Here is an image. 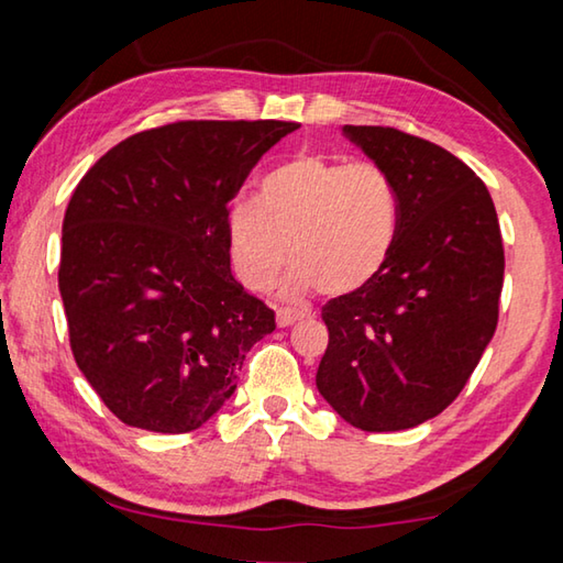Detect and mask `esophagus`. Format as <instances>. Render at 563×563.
Listing matches in <instances>:
<instances>
[{"mask_svg": "<svg viewBox=\"0 0 563 563\" xmlns=\"http://www.w3.org/2000/svg\"><path fill=\"white\" fill-rule=\"evenodd\" d=\"M305 312L302 310H290V308H280L275 312V320H278V328H290L295 322L302 320Z\"/></svg>", "mask_w": 563, "mask_h": 563, "instance_id": "obj_1", "label": "esophagus"}]
</instances>
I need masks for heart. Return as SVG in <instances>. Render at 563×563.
Segmentation results:
<instances>
[{
  "instance_id": "heart-1",
  "label": "heart",
  "mask_w": 563,
  "mask_h": 563,
  "mask_svg": "<svg viewBox=\"0 0 563 563\" xmlns=\"http://www.w3.org/2000/svg\"><path fill=\"white\" fill-rule=\"evenodd\" d=\"M228 233L247 288L271 285L290 258L285 292L342 298L373 283L393 255L399 190L369 161L302 154L268 174L261 198L233 203Z\"/></svg>"
}]
</instances>
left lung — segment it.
Returning a JSON list of instances; mask_svg holds the SVG:
<instances>
[{
	"instance_id": "obj_1",
	"label": "left lung",
	"mask_w": 563,
	"mask_h": 563,
	"mask_svg": "<svg viewBox=\"0 0 563 563\" xmlns=\"http://www.w3.org/2000/svg\"><path fill=\"white\" fill-rule=\"evenodd\" d=\"M342 131L393 174L399 233L373 283L322 305L330 340L316 385L357 430H409L454 402L497 330L499 218L482 178L432 141Z\"/></svg>"
}]
</instances>
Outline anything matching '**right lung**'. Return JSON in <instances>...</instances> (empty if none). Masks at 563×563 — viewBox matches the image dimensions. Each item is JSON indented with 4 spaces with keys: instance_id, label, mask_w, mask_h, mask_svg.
I'll return each mask as SVG.
<instances>
[{
    "instance_id": "1",
    "label": "right lung",
    "mask_w": 563,
    "mask_h": 563,
    "mask_svg": "<svg viewBox=\"0 0 563 563\" xmlns=\"http://www.w3.org/2000/svg\"><path fill=\"white\" fill-rule=\"evenodd\" d=\"M295 121L133 133L76 186L59 290L74 360L123 424L184 434L235 393L275 312L231 273L228 203Z\"/></svg>"
}]
</instances>
